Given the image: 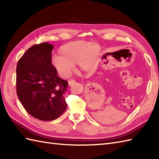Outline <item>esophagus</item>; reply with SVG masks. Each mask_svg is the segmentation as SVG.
Wrapping results in <instances>:
<instances>
[{"instance_id":"34e87169","label":"esophagus","mask_w":159,"mask_h":159,"mask_svg":"<svg viewBox=\"0 0 159 159\" xmlns=\"http://www.w3.org/2000/svg\"><path fill=\"white\" fill-rule=\"evenodd\" d=\"M74 83H75V80H74V79H71V80H70L69 81H68V84H69L70 86L73 85Z\"/></svg>"}]
</instances>
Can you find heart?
<instances>
[{"instance_id": "obj_1", "label": "heart", "mask_w": 159, "mask_h": 159, "mask_svg": "<svg viewBox=\"0 0 159 159\" xmlns=\"http://www.w3.org/2000/svg\"><path fill=\"white\" fill-rule=\"evenodd\" d=\"M59 52L61 55L53 57V65L61 76L67 77L76 63L84 70L91 68L98 57L100 47L92 42L76 41L62 46Z\"/></svg>"}]
</instances>
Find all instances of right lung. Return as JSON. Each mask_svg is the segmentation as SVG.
Listing matches in <instances>:
<instances>
[{
  "instance_id": "obj_1",
  "label": "right lung",
  "mask_w": 159,
  "mask_h": 159,
  "mask_svg": "<svg viewBox=\"0 0 159 159\" xmlns=\"http://www.w3.org/2000/svg\"><path fill=\"white\" fill-rule=\"evenodd\" d=\"M53 48L46 42L32 46L16 67L17 96L26 112L42 121L57 119L67 108L63 95L68 83L52 64Z\"/></svg>"
}]
</instances>
